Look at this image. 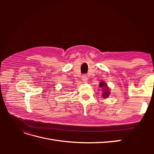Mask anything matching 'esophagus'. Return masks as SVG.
<instances>
[{"label":"esophagus","instance_id":"obj_1","mask_svg":"<svg viewBox=\"0 0 154 154\" xmlns=\"http://www.w3.org/2000/svg\"><path fill=\"white\" fill-rule=\"evenodd\" d=\"M82 81L83 82H87V75L86 74H83V75L82 76Z\"/></svg>","mask_w":154,"mask_h":154}]
</instances>
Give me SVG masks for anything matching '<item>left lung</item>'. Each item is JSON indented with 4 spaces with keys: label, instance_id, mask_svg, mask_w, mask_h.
I'll return each mask as SVG.
<instances>
[{
    "label": "left lung",
    "instance_id": "8db88e82",
    "mask_svg": "<svg viewBox=\"0 0 154 154\" xmlns=\"http://www.w3.org/2000/svg\"><path fill=\"white\" fill-rule=\"evenodd\" d=\"M101 88H103V94H102V96H103V97H104V98H106L107 97H108L110 94V92H109V87H107V85H106V83L104 82H101L100 83V85H99Z\"/></svg>",
    "mask_w": 154,
    "mask_h": 154
}]
</instances>
